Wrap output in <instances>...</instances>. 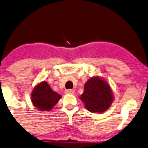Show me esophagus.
<instances>
[{
    "label": "esophagus",
    "instance_id": "1",
    "mask_svg": "<svg viewBox=\"0 0 148 148\" xmlns=\"http://www.w3.org/2000/svg\"><path fill=\"white\" fill-rule=\"evenodd\" d=\"M75 92V91L73 90H66L65 93L67 94V95H73Z\"/></svg>",
    "mask_w": 148,
    "mask_h": 148
}]
</instances>
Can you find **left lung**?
I'll return each instance as SVG.
<instances>
[{
    "label": "left lung",
    "instance_id": "obj_1",
    "mask_svg": "<svg viewBox=\"0 0 148 148\" xmlns=\"http://www.w3.org/2000/svg\"><path fill=\"white\" fill-rule=\"evenodd\" d=\"M80 99L92 113H103L109 109L114 100L110 85L103 77L94 75L85 82Z\"/></svg>",
    "mask_w": 148,
    "mask_h": 148
}]
</instances>
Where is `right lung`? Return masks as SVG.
I'll list each match as a JSON object with an SVG mask.
<instances>
[{"instance_id": "obj_1", "label": "right lung", "mask_w": 148, "mask_h": 148, "mask_svg": "<svg viewBox=\"0 0 148 148\" xmlns=\"http://www.w3.org/2000/svg\"><path fill=\"white\" fill-rule=\"evenodd\" d=\"M61 97V95L53 91L45 80L36 84L31 93L32 102L40 112L51 110Z\"/></svg>"}]
</instances>
